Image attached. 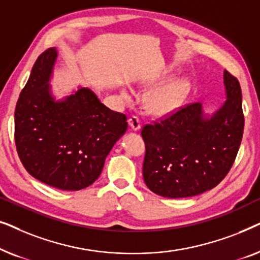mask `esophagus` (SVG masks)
<instances>
[{
	"instance_id": "34e87169",
	"label": "esophagus",
	"mask_w": 260,
	"mask_h": 260,
	"mask_svg": "<svg viewBox=\"0 0 260 260\" xmlns=\"http://www.w3.org/2000/svg\"><path fill=\"white\" fill-rule=\"evenodd\" d=\"M127 122H129V125L134 131H138L141 129V120H140V118H138V117H136V116L130 117Z\"/></svg>"
}]
</instances>
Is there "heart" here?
<instances>
[{"label": "heart", "instance_id": "b5f03b06", "mask_svg": "<svg viewBox=\"0 0 260 260\" xmlns=\"http://www.w3.org/2000/svg\"><path fill=\"white\" fill-rule=\"evenodd\" d=\"M188 91H189V83L187 80H175L172 83L158 87L148 95L145 104L149 112L157 116L169 115L177 110L186 99ZM125 99H131L129 91L122 92Z\"/></svg>", "mask_w": 260, "mask_h": 260}]
</instances>
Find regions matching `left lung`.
Returning <instances> with one entry per match:
<instances>
[{"mask_svg": "<svg viewBox=\"0 0 260 260\" xmlns=\"http://www.w3.org/2000/svg\"><path fill=\"white\" fill-rule=\"evenodd\" d=\"M223 84L225 104L209 118L201 103H191L143 126V177L155 194L170 199L199 195L218 186L232 168L244 131L241 88L229 71L223 72Z\"/></svg>", "mask_w": 260, "mask_h": 260, "instance_id": "8db88e82", "label": "left lung"}]
</instances>
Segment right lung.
Instances as JSON below:
<instances>
[{
  "mask_svg": "<svg viewBox=\"0 0 260 260\" xmlns=\"http://www.w3.org/2000/svg\"><path fill=\"white\" fill-rule=\"evenodd\" d=\"M56 59L48 48L35 61L15 108V144L28 173L61 190H80L101 175L106 156L127 129L90 88L55 102L48 81Z\"/></svg>",
  "mask_w": 260,
  "mask_h": 260,
  "instance_id": "add662e5",
  "label": "right lung"
}]
</instances>
